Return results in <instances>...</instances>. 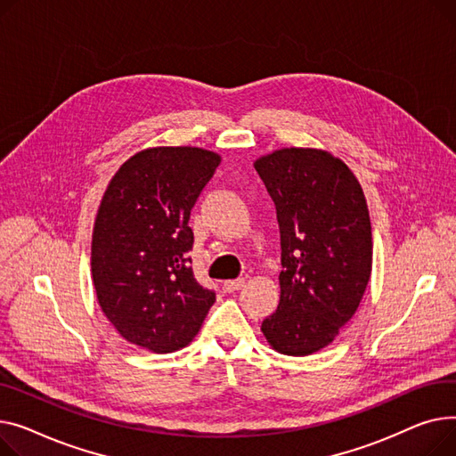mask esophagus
Instances as JSON below:
<instances>
[{"label": "esophagus", "mask_w": 456, "mask_h": 456, "mask_svg": "<svg viewBox=\"0 0 456 456\" xmlns=\"http://www.w3.org/2000/svg\"><path fill=\"white\" fill-rule=\"evenodd\" d=\"M245 278H237V280H228V281H224V289L228 290V292H233V290H239L240 287H245Z\"/></svg>", "instance_id": "esophagus-1"}]
</instances>
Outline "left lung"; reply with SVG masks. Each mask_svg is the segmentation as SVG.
Listing matches in <instances>:
<instances>
[{"instance_id":"1","label":"left lung","mask_w":456,"mask_h":456,"mask_svg":"<svg viewBox=\"0 0 456 456\" xmlns=\"http://www.w3.org/2000/svg\"><path fill=\"white\" fill-rule=\"evenodd\" d=\"M276 204L280 304L261 331L273 350L305 357L330 346L355 314L371 274L362 187L324 149L283 147L254 162Z\"/></svg>"}]
</instances>
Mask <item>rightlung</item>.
<instances>
[{
	"label": "right lung",
	"instance_id": "right-lung-1",
	"mask_svg": "<svg viewBox=\"0 0 456 456\" xmlns=\"http://www.w3.org/2000/svg\"><path fill=\"white\" fill-rule=\"evenodd\" d=\"M219 164L217 152L200 147H151L106 185L92 233V280L104 316L143 350L187 346L216 302L193 276L187 223Z\"/></svg>",
	"mask_w": 456,
	"mask_h": 456
}]
</instances>
